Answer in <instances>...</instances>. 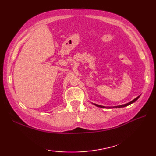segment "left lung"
<instances>
[{
    "label": "left lung",
    "mask_w": 156,
    "mask_h": 156,
    "mask_svg": "<svg viewBox=\"0 0 156 156\" xmlns=\"http://www.w3.org/2000/svg\"><path fill=\"white\" fill-rule=\"evenodd\" d=\"M139 97H140V96H139V97H137V98H135L134 100H133L132 101H131V102H128V103H127V104H125V105H119V106H116V107H104V106H101V105H97V104H94V105H96L97 106V107H101V108H121V107H126V106H128V105H131V104H132L133 103V102H135L136 101L137 99L139 98Z\"/></svg>",
    "instance_id": "obj_1"
}]
</instances>
